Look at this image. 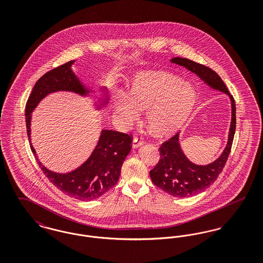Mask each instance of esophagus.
<instances>
[{
  "label": "esophagus",
  "mask_w": 263,
  "mask_h": 263,
  "mask_svg": "<svg viewBox=\"0 0 263 263\" xmlns=\"http://www.w3.org/2000/svg\"><path fill=\"white\" fill-rule=\"evenodd\" d=\"M143 144H144V141L142 138L134 137L133 139V145H132L133 148H138V147L142 146Z\"/></svg>",
  "instance_id": "1"
}]
</instances>
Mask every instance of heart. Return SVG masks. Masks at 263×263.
I'll return each mask as SVG.
<instances>
[{"instance_id":"heart-1","label":"heart","mask_w":263,"mask_h":263,"mask_svg":"<svg viewBox=\"0 0 263 263\" xmlns=\"http://www.w3.org/2000/svg\"><path fill=\"white\" fill-rule=\"evenodd\" d=\"M196 101L193 87L163 71L141 72L132 82L130 93L119 91L114 98V109L120 121L129 125L147 108L146 121L158 136L175 133L183 124Z\"/></svg>"}]
</instances>
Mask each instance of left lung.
Returning a JSON list of instances; mask_svg holds the SVG:
<instances>
[{
	"label": "left lung",
	"instance_id": "obj_1",
	"mask_svg": "<svg viewBox=\"0 0 263 263\" xmlns=\"http://www.w3.org/2000/svg\"><path fill=\"white\" fill-rule=\"evenodd\" d=\"M171 61L185 67L211 88L225 92L232 101V122L228 144L223 154L215 162L207 165H197L191 163L180 148L178 142L179 133L163 142L159 148L161 157L159 163L150 171L152 181L155 185L173 196L190 197L209 187L225 167L236 132V103L221 77L209 67L180 57L174 58Z\"/></svg>",
	"mask_w": 263,
	"mask_h": 263
}]
</instances>
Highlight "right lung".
<instances>
[{
    "label": "right lung",
    "mask_w": 263,
    "mask_h": 263,
    "mask_svg": "<svg viewBox=\"0 0 263 263\" xmlns=\"http://www.w3.org/2000/svg\"><path fill=\"white\" fill-rule=\"evenodd\" d=\"M74 62L69 61L52 69L35 83L25 105V123L29 142L31 111L43 98L58 90H70L83 96L89 92L71 70ZM132 135L113 130H102L91 156L76 171L68 174H56L47 170L40 162L38 164L53 185L63 193L79 200H93L117 183L122 163L132 148ZM30 149L36 158L31 144ZM36 160L38 161L37 158Z\"/></svg>",
    "instance_id": "obj_1"
}]
</instances>
